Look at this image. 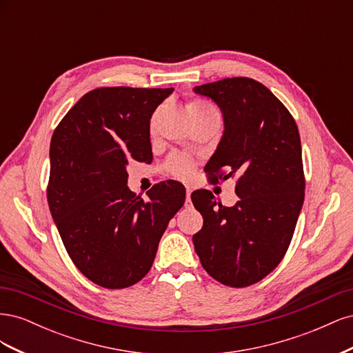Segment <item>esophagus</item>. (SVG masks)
<instances>
[{
	"instance_id": "obj_1",
	"label": "esophagus",
	"mask_w": 353,
	"mask_h": 353,
	"mask_svg": "<svg viewBox=\"0 0 353 353\" xmlns=\"http://www.w3.org/2000/svg\"><path fill=\"white\" fill-rule=\"evenodd\" d=\"M190 197H191V188L187 187V200H185V205H187V206L191 203V199H190Z\"/></svg>"
}]
</instances>
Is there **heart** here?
<instances>
[{
    "mask_svg": "<svg viewBox=\"0 0 353 353\" xmlns=\"http://www.w3.org/2000/svg\"><path fill=\"white\" fill-rule=\"evenodd\" d=\"M187 112L188 113H206V112H215L208 104L199 100H191L187 104ZM168 169L170 174H174L178 178H190L191 172H193V162L188 157L184 156H175L169 160Z\"/></svg>",
    "mask_w": 353,
    "mask_h": 353,
    "instance_id": "1",
    "label": "heart"
}]
</instances>
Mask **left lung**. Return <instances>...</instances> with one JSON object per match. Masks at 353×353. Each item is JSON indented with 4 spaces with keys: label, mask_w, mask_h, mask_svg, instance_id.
Wrapping results in <instances>:
<instances>
[{
    "label": "left lung",
    "mask_w": 353,
    "mask_h": 353,
    "mask_svg": "<svg viewBox=\"0 0 353 353\" xmlns=\"http://www.w3.org/2000/svg\"><path fill=\"white\" fill-rule=\"evenodd\" d=\"M193 91L223 117L221 141L206 165L210 181L236 176L239 196L227 208L208 190L191 194L203 216L194 250L216 281L248 287L281 262L292 241L305 197L301 137L284 104L258 81L227 78Z\"/></svg>",
    "instance_id": "8db88e82"
}]
</instances>
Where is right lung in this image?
<instances>
[{"instance_id":"add662e5","label":"right lung","mask_w":353,"mask_h":353,"mask_svg":"<svg viewBox=\"0 0 353 353\" xmlns=\"http://www.w3.org/2000/svg\"><path fill=\"white\" fill-rule=\"evenodd\" d=\"M174 88H97L63 117L50 145L47 199L77 268L105 288H125L150 271L185 188L163 181L148 200L128 187L131 160L150 163V119Z\"/></svg>"}]
</instances>
